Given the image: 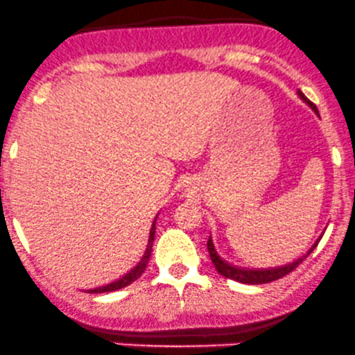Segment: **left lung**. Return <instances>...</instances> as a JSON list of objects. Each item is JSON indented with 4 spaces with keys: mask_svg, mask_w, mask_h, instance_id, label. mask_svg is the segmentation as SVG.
Wrapping results in <instances>:
<instances>
[{
    "mask_svg": "<svg viewBox=\"0 0 355 355\" xmlns=\"http://www.w3.org/2000/svg\"><path fill=\"white\" fill-rule=\"evenodd\" d=\"M296 94H298L300 100L303 101L304 105L310 106V108L315 112V115L318 116V110H316V106L313 105V103L308 100V98L304 96L300 89L296 91ZM320 239L316 240V242L313 243V247H311L306 254L301 255V257L296 259L295 262H289V264L279 266V268H270V269H249V268H240V266H234V264H230V262L225 261V259H222V255L216 252L211 237L208 239L207 245H208L209 257H211V262H213V266H215L216 272L222 274L223 277H227V279H232V281H237V283H242V284H266V283H272V281L279 279V277H283V276H286V274L291 272L293 269L298 268L301 262H303L311 252H313V249L316 247V243L320 242Z\"/></svg>",
    "mask_w": 355,
    "mask_h": 355,
    "instance_id": "8db88e82",
    "label": "left lung"
}]
</instances>
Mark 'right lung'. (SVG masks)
Listing matches in <instances>:
<instances>
[{"label":"right lung","mask_w":355,"mask_h":355,"mask_svg":"<svg viewBox=\"0 0 355 355\" xmlns=\"http://www.w3.org/2000/svg\"><path fill=\"white\" fill-rule=\"evenodd\" d=\"M155 220H157V216H155ZM155 220H154V223H152L150 230H148V237H147L146 245H144V249L140 250L139 257H137L135 261H133V264L130 266V268L125 270L123 274H120V276H118L116 279L110 281V283H106L105 286H100V288L87 289V293H110V291H116V289H121V288H125V286L132 284L133 281H137L140 276H142V272L147 268L148 257H150V252H152V243H154V235H155Z\"/></svg>","instance_id":"right-lung-1"}]
</instances>
